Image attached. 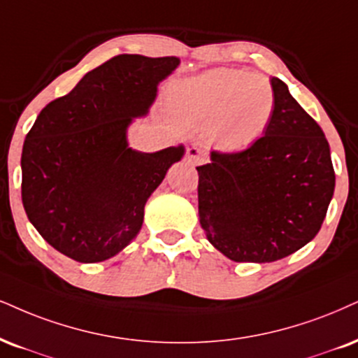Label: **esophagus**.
<instances>
[{"mask_svg": "<svg viewBox=\"0 0 358 358\" xmlns=\"http://www.w3.org/2000/svg\"><path fill=\"white\" fill-rule=\"evenodd\" d=\"M187 161L192 162V164H199V162L204 161V156H202V151L197 145H191V148H187Z\"/></svg>", "mask_w": 358, "mask_h": 358, "instance_id": "1", "label": "esophagus"}]
</instances>
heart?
<instances>
[{
  "mask_svg": "<svg viewBox=\"0 0 358 358\" xmlns=\"http://www.w3.org/2000/svg\"><path fill=\"white\" fill-rule=\"evenodd\" d=\"M275 98L267 79L213 69L176 87L171 109L189 129L207 136L224 151H242L262 138Z\"/></svg>",
  "mask_w": 358,
  "mask_h": 358,
  "instance_id": "heart-1",
  "label": "heart"
}]
</instances>
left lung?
Wrapping results in <instances>:
<instances>
[{"label": "left lung", "mask_w": 358, "mask_h": 358, "mask_svg": "<svg viewBox=\"0 0 358 358\" xmlns=\"http://www.w3.org/2000/svg\"><path fill=\"white\" fill-rule=\"evenodd\" d=\"M273 116L257 143L236 154L210 152L199 174V222L207 241L234 262H275L320 231L335 189L320 126L279 78Z\"/></svg>", "instance_id": "1"}]
</instances>
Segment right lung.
<instances>
[{
    "mask_svg": "<svg viewBox=\"0 0 358 358\" xmlns=\"http://www.w3.org/2000/svg\"><path fill=\"white\" fill-rule=\"evenodd\" d=\"M179 64L176 56L119 55L39 113L21 154V197L57 252L103 262L136 239L145 202L186 149L136 151L127 129L148 116L159 83Z\"/></svg>",
    "mask_w": 358,
    "mask_h": 358,
    "instance_id": "obj_1",
    "label": "right lung"
}]
</instances>
